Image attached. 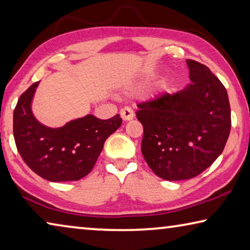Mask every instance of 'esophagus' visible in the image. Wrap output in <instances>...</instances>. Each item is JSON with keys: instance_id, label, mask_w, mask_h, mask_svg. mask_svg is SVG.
<instances>
[{"instance_id": "esophagus-1", "label": "esophagus", "mask_w": 250, "mask_h": 250, "mask_svg": "<svg viewBox=\"0 0 250 250\" xmlns=\"http://www.w3.org/2000/svg\"><path fill=\"white\" fill-rule=\"evenodd\" d=\"M120 114L125 121L132 120V119L134 118V112H133V110L130 108V106H125V108H122L120 111Z\"/></svg>"}]
</instances>
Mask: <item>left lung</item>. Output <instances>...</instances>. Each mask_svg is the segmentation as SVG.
<instances>
[{
	"label": "left lung",
	"instance_id": "8db88e82",
	"mask_svg": "<svg viewBox=\"0 0 250 250\" xmlns=\"http://www.w3.org/2000/svg\"><path fill=\"white\" fill-rule=\"evenodd\" d=\"M191 84L138 104L144 126L141 151L166 180L190 179L213 164L231 128L227 91L208 66L187 60Z\"/></svg>",
	"mask_w": 250,
	"mask_h": 250
}]
</instances>
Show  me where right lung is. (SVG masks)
<instances>
[{"mask_svg": "<svg viewBox=\"0 0 250 250\" xmlns=\"http://www.w3.org/2000/svg\"><path fill=\"white\" fill-rule=\"evenodd\" d=\"M33 83L19 98L13 113V134L18 151L37 175L53 182L79 180L96 165L104 141L121 125L119 114L101 120L92 114L70 121L62 128L43 125L31 111Z\"/></svg>", "mask_w": 250, "mask_h": 250, "instance_id": "right-lung-1", "label": "right lung"}]
</instances>
